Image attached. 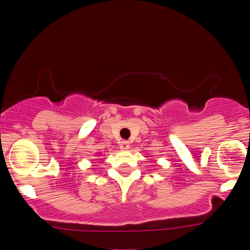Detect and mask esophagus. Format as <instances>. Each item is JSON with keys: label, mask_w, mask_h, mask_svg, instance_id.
Wrapping results in <instances>:
<instances>
[{"label": "esophagus", "mask_w": 250, "mask_h": 250, "mask_svg": "<svg viewBox=\"0 0 250 250\" xmlns=\"http://www.w3.org/2000/svg\"><path fill=\"white\" fill-rule=\"evenodd\" d=\"M129 142L128 141H122L121 143H120V149H122V150H127V149H129Z\"/></svg>", "instance_id": "34e87169"}]
</instances>
